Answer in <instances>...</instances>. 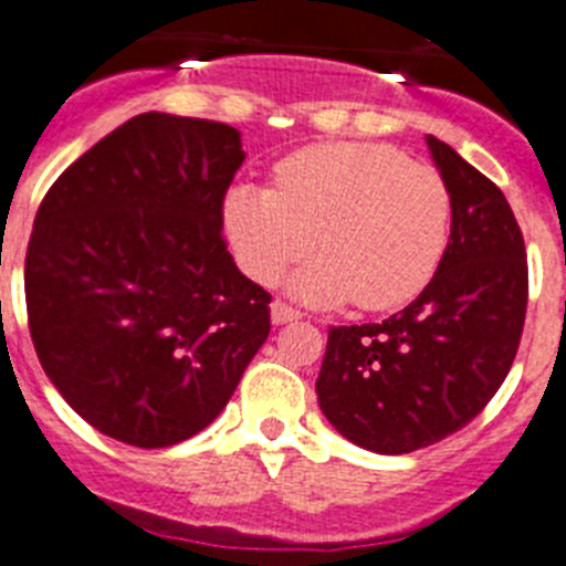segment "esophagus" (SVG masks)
<instances>
[{"label":"esophagus","instance_id":"1","mask_svg":"<svg viewBox=\"0 0 566 566\" xmlns=\"http://www.w3.org/2000/svg\"><path fill=\"white\" fill-rule=\"evenodd\" d=\"M302 318V310L290 307L284 302H273L271 304V321L273 324H290V321H298Z\"/></svg>","mask_w":566,"mask_h":566}]
</instances>
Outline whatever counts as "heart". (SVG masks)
Segmentation results:
<instances>
[{
  "mask_svg": "<svg viewBox=\"0 0 566 566\" xmlns=\"http://www.w3.org/2000/svg\"><path fill=\"white\" fill-rule=\"evenodd\" d=\"M222 228L239 268L271 284L318 242L293 276L307 302L391 310L434 276L451 231V195L431 166L380 144H327L279 163L276 188L237 182Z\"/></svg>",
  "mask_w": 566,
  "mask_h": 566,
  "instance_id": "heart-1",
  "label": "heart"
}]
</instances>
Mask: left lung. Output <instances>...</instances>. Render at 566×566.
Wrapping results in <instances>:
<instances>
[{"label": "left lung", "mask_w": 566, "mask_h": 566, "mask_svg": "<svg viewBox=\"0 0 566 566\" xmlns=\"http://www.w3.org/2000/svg\"><path fill=\"white\" fill-rule=\"evenodd\" d=\"M451 195V239L434 279L380 324L333 327L315 391L335 429L375 454L454 434L511 371L527 313V253L505 195L426 137Z\"/></svg>", "instance_id": "1"}]
</instances>
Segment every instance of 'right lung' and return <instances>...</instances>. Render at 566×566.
I'll list each match as a JSON object with an SVG mask.
<instances>
[{
	"label": "right lung",
	"instance_id": "obj_1",
	"mask_svg": "<svg viewBox=\"0 0 566 566\" xmlns=\"http://www.w3.org/2000/svg\"><path fill=\"white\" fill-rule=\"evenodd\" d=\"M242 160L233 126L144 112L39 206L24 259L30 338L50 384L112 440L195 437L271 333V293L222 239Z\"/></svg>",
	"mask_w": 566,
	"mask_h": 566
}]
</instances>
